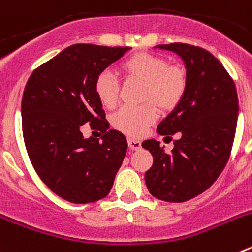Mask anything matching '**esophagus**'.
Masks as SVG:
<instances>
[{
    "label": "esophagus",
    "mask_w": 252,
    "mask_h": 252,
    "mask_svg": "<svg viewBox=\"0 0 252 252\" xmlns=\"http://www.w3.org/2000/svg\"><path fill=\"white\" fill-rule=\"evenodd\" d=\"M128 142V146H130V149H132V150H140L141 149V141L140 140H136V139H128L127 140Z\"/></svg>",
    "instance_id": "1"
}]
</instances>
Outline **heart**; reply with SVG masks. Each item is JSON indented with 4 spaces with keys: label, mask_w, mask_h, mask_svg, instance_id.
Instances as JSON below:
<instances>
[{
    "label": "heart",
    "mask_w": 252,
    "mask_h": 252,
    "mask_svg": "<svg viewBox=\"0 0 252 252\" xmlns=\"http://www.w3.org/2000/svg\"><path fill=\"white\" fill-rule=\"evenodd\" d=\"M122 70L130 77L146 82L145 98L153 99L162 108L173 107L180 99L186 88V74L178 66H169L165 59L158 55L139 53L122 63ZM94 91L106 108H113L119 102L120 83L110 70L95 77ZM158 119V110L153 103L141 106H124L112 116V125L131 137H140Z\"/></svg>",
    "instance_id": "1"
}]
</instances>
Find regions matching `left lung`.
I'll list each match as a JSON object with an SVG mask.
<instances>
[{
  "label": "left lung",
  "mask_w": 252,
  "mask_h": 252,
  "mask_svg": "<svg viewBox=\"0 0 252 252\" xmlns=\"http://www.w3.org/2000/svg\"><path fill=\"white\" fill-rule=\"evenodd\" d=\"M186 66V88L177 106L158 125L159 135L178 133L170 153L155 139L142 148L151 153L153 166L145 173L151 195L180 203L197 197L215 183L226 165L239 116L232 78L209 51L188 44H160Z\"/></svg>",
  "instance_id": "obj_1"
}]
</instances>
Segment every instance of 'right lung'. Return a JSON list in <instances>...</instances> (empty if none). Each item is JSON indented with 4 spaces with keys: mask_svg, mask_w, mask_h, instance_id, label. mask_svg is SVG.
<instances>
[{
    "mask_svg": "<svg viewBox=\"0 0 252 252\" xmlns=\"http://www.w3.org/2000/svg\"><path fill=\"white\" fill-rule=\"evenodd\" d=\"M130 46L74 44L35 69L21 102L26 150L40 179L72 203L99 201L110 193L127 141L108 130L94 91L95 77ZM90 123L101 139L83 136Z\"/></svg>",
    "mask_w": 252,
    "mask_h": 252,
    "instance_id": "add662e5",
    "label": "right lung"
}]
</instances>
